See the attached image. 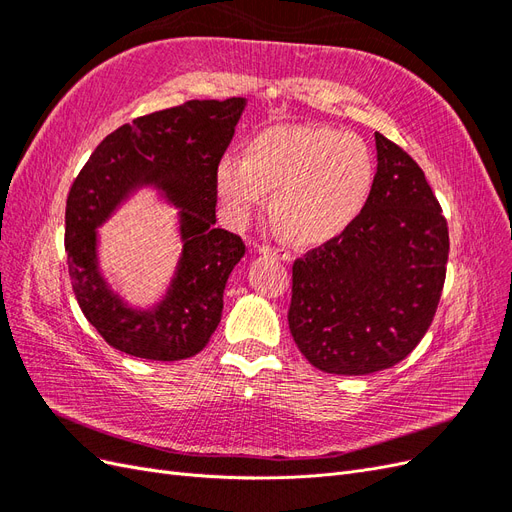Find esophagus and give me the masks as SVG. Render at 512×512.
I'll use <instances>...</instances> for the list:
<instances>
[{"label":"esophagus","instance_id":"esophagus-1","mask_svg":"<svg viewBox=\"0 0 512 512\" xmlns=\"http://www.w3.org/2000/svg\"><path fill=\"white\" fill-rule=\"evenodd\" d=\"M260 254H265V256H275V258H280V260H284V262H290L292 260V254L286 250V247H269V245H262L260 250H258Z\"/></svg>","mask_w":512,"mask_h":512}]
</instances>
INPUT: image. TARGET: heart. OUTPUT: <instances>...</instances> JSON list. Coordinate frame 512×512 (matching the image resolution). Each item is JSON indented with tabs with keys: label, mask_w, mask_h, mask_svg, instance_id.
Instances as JSON below:
<instances>
[{
	"label": "heart",
	"mask_w": 512,
	"mask_h": 512,
	"mask_svg": "<svg viewBox=\"0 0 512 512\" xmlns=\"http://www.w3.org/2000/svg\"><path fill=\"white\" fill-rule=\"evenodd\" d=\"M218 194L232 222H245L273 192L271 209L288 235L324 243L359 218L374 160L363 138L324 126H275L256 134L241 158L218 166Z\"/></svg>",
	"instance_id": "b5f03b06"
}]
</instances>
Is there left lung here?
Returning a JSON list of instances; mask_svg holds the SVG:
<instances>
[{
  "mask_svg": "<svg viewBox=\"0 0 512 512\" xmlns=\"http://www.w3.org/2000/svg\"><path fill=\"white\" fill-rule=\"evenodd\" d=\"M376 149L359 218L292 265L290 333L327 374L365 376L406 359L446 280L448 226L425 173L380 132Z\"/></svg>",
  "mask_w": 512,
  "mask_h": 512,
  "instance_id": "left-lung-1",
  "label": "left lung"
}]
</instances>
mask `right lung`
I'll use <instances>...</instances> for the list:
<instances>
[{
  "label": "right lung",
  "instance_id": "right-lung-1",
  "mask_svg": "<svg viewBox=\"0 0 512 512\" xmlns=\"http://www.w3.org/2000/svg\"><path fill=\"white\" fill-rule=\"evenodd\" d=\"M245 100H190L136 117L108 134L76 175L66 200V254L74 297L108 346L149 361H181L218 329L239 235L215 228L218 166ZM156 184L181 206L184 254L165 301L136 313L97 271L95 228L130 191Z\"/></svg>",
  "mask_w": 512,
  "mask_h": 512
}]
</instances>
